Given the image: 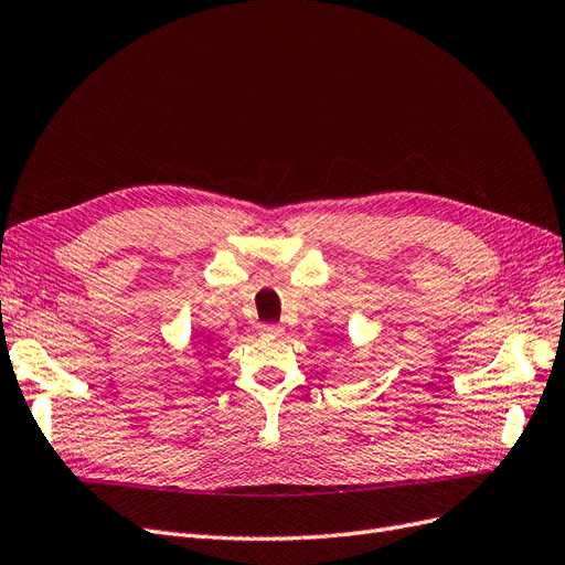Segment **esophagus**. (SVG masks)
<instances>
[{
    "mask_svg": "<svg viewBox=\"0 0 565 565\" xmlns=\"http://www.w3.org/2000/svg\"><path fill=\"white\" fill-rule=\"evenodd\" d=\"M281 326H277V323H263L260 326V333L263 335H281Z\"/></svg>",
    "mask_w": 565,
    "mask_h": 565,
    "instance_id": "34e87169",
    "label": "esophagus"
}]
</instances>
